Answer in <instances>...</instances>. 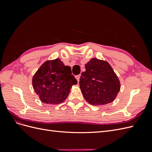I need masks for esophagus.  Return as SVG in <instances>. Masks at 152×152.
<instances>
[{
	"mask_svg": "<svg viewBox=\"0 0 152 152\" xmlns=\"http://www.w3.org/2000/svg\"><path fill=\"white\" fill-rule=\"evenodd\" d=\"M80 75H76V76H75V78H76V79L77 80L78 82H79V79H80Z\"/></svg>",
	"mask_w": 152,
	"mask_h": 152,
	"instance_id": "obj_1",
	"label": "esophagus"
}]
</instances>
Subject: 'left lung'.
Wrapping results in <instances>:
<instances>
[{
	"label": "left lung",
	"mask_w": 152,
	"mask_h": 152,
	"mask_svg": "<svg viewBox=\"0 0 152 152\" xmlns=\"http://www.w3.org/2000/svg\"><path fill=\"white\" fill-rule=\"evenodd\" d=\"M85 68L79 85L86 102L96 106L112 102L120 91L121 84L109 63L93 58Z\"/></svg>",
	"instance_id": "obj_1"
}]
</instances>
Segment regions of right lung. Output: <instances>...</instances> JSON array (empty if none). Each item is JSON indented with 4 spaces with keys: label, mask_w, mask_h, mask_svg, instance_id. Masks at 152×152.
Returning a JSON list of instances; mask_svg holds the SVG:
<instances>
[{
    "label": "right lung",
    "mask_w": 152,
    "mask_h": 152,
    "mask_svg": "<svg viewBox=\"0 0 152 152\" xmlns=\"http://www.w3.org/2000/svg\"><path fill=\"white\" fill-rule=\"evenodd\" d=\"M32 84L41 102L58 104L66 99L77 80L72 74L71 68L56 59L42 64L33 77Z\"/></svg>",
    "instance_id": "obj_1"
}]
</instances>
